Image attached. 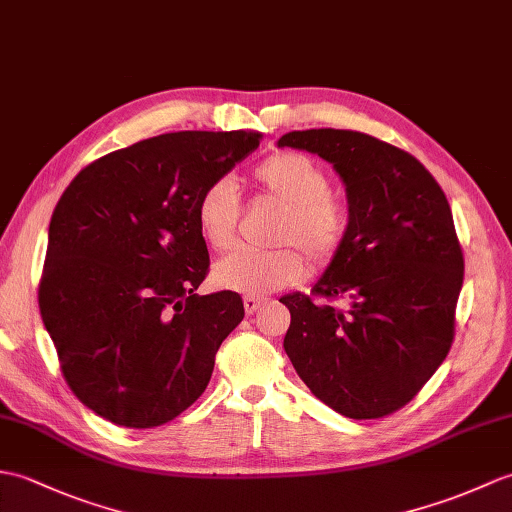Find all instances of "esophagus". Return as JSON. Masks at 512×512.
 Listing matches in <instances>:
<instances>
[{"label":"esophagus","mask_w":512,"mask_h":512,"mask_svg":"<svg viewBox=\"0 0 512 512\" xmlns=\"http://www.w3.org/2000/svg\"><path fill=\"white\" fill-rule=\"evenodd\" d=\"M266 305V299H257V296H244V310L246 314H255L259 307Z\"/></svg>","instance_id":"esophagus-1"}]
</instances>
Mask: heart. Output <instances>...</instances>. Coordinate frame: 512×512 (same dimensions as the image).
I'll use <instances>...</instances> for the list:
<instances>
[{
    "instance_id": "1",
    "label": "heart",
    "mask_w": 512,
    "mask_h": 512,
    "mask_svg": "<svg viewBox=\"0 0 512 512\" xmlns=\"http://www.w3.org/2000/svg\"><path fill=\"white\" fill-rule=\"evenodd\" d=\"M255 183L261 196L283 207L275 227V244L283 246L261 253L242 248L220 259L213 270L218 285L246 296L272 294L305 277V259L292 246H299L316 266L331 264L349 231V213L331 196L329 174L305 154H272L255 168ZM240 211V194L231 178L209 183L196 202L202 240L216 251H229L237 237Z\"/></svg>"
}]
</instances>
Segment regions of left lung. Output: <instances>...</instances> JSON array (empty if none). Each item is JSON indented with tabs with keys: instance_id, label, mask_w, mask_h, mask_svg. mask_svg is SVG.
Masks as SVG:
<instances>
[{
	"instance_id": "obj_1",
	"label": "left lung",
	"mask_w": 512,
	"mask_h": 512,
	"mask_svg": "<svg viewBox=\"0 0 512 512\" xmlns=\"http://www.w3.org/2000/svg\"><path fill=\"white\" fill-rule=\"evenodd\" d=\"M279 146L329 161L349 202L347 240L312 294L279 299L292 318L283 349L329 408L388 417L454 342L465 257L445 192L410 152L358 130H294Z\"/></svg>"
}]
</instances>
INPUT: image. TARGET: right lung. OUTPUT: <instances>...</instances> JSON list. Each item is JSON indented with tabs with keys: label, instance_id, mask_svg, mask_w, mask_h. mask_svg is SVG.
Segmentation results:
<instances>
[{
	"label": "right lung",
	"instance_id": "add662e5",
	"mask_svg": "<svg viewBox=\"0 0 512 512\" xmlns=\"http://www.w3.org/2000/svg\"><path fill=\"white\" fill-rule=\"evenodd\" d=\"M255 130H181L104 154L52 213L39 310L71 392L102 419L157 427L205 392L242 296L196 294L202 189L257 150Z\"/></svg>",
	"mask_w": 512,
	"mask_h": 512
}]
</instances>
